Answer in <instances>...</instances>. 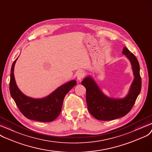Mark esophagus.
<instances>
[{
	"label": "esophagus",
	"instance_id": "1",
	"mask_svg": "<svg viewBox=\"0 0 152 152\" xmlns=\"http://www.w3.org/2000/svg\"><path fill=\"white\" fill-rule=\"evenodd\" d=\"M85 76V72L83 70H80L78 72L77 75V80L78 81H81L82 79L83 78V77Z\"/></svg>",
	"mask_w": 152,
	"mask_h": 152
}]
</instances>
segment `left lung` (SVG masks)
Segmentation results:
<instances>
[{
    "label": "left lung",
    "instance_id": "left-lung-1",
    "mask_svg": "<svg viewBox=\"0 0 152 152\" xmlns=\"http://www.w3.org/2000/svg\"><path fill=\"white\" fill-rule=\"evenodd\" d=\"M131 63L134 79L127 95L123 98L108 97L101 90L91 76L85 77L82 84L86 90V101L90 113L98 120L111 121L126 115L133 107L140 93L142 80L140 66L136 57L126 48L122 50Z\"/></svg>",
    "mask_w": 152,
    "mask_h": 152
}]
</instances>
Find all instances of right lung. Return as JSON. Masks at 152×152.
Returning a JSON list of instances; mask_svg holds the SVG:
<instances>
[{
	"label": "right lung",
	"mask_w": 152,
	"mask_h": 152,
	"mask_svg": "<svg viewBox=\"0 0 152 152\" xmlns=\"http://www.w3.org/2000/svg\"><path fill=\"white\" fill-rule=\"evenodd\" d=\"M17 59L13 62L11 68V96L21 113L26 118L44 122L53 121L61 113L63 101L66 94L76 85L77 82L72 80L64 83L45 98L36 99L27 96L18 88L14 77V67Z\"/></svg>",
	"instance_id": "1"
}]
</instances>
